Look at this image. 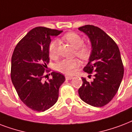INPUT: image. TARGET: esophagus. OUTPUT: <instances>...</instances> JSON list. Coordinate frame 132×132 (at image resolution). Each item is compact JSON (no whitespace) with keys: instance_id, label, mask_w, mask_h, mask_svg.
<instances>
[{"instance_id":"obj_1","label":"esophagus","mask_w":132,"mask_h":132,"mask_svg":"<svg viewBox=\"0 0 132 132\" xmlns=\"http://www.w3.org/2000/svg\"><path fill=\"white\" fill-rule=\"evenodd\" d=\"M65 77H66V79H67V80H70V79H73V77H71V76H68V75H66Z\"/></svg>"}]
</instances>
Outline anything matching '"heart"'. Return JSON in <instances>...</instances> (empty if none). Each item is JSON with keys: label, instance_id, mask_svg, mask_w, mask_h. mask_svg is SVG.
<instances>
[{"label": "heart", "instance_id": "obj_1", "mask_svg": "<svg viewBox=\"0 0 132 132\" xmlns=\"http://www.w3.org/2000/svg\"><path fill=\"white\" fill-rule=\"evenodd\" d=\"M63 39L73 46L75 49V55L81 59H88L90 55V46L84 44L82 37L77 33H67L63 37ZM58 41L52 40L48 45V54L50 58L55 59L57 57ZM78 66L76 59H63L57 62L55 65V70L61 73L71 75L74 73L75 68Z\"/></svg>", "mask_w": 132, "mask_h": 132}]
</instances>
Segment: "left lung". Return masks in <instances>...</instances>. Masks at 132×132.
<instances>
[{
    "label": "left lung",
    "mask_w": 132,
    "mask_h": 132,
    "mask_svg": "<svg viewBox=\"0 0 132 132\" xmlns=\"http://www.w3.org/2000/svg\"><path fill=\"white\" fill-rule=\"evenodd\" d=\"M78 29L88 36L91 43L92 51L84 70L94 76L92 82L82 77L83 83L78 93L84 102L101 107L113 99L122 82L124 68L119 48L113 39L96 26L86 25Z\"/></svg>",
    "instance_id": "left-lung-1"
}]
</instances>
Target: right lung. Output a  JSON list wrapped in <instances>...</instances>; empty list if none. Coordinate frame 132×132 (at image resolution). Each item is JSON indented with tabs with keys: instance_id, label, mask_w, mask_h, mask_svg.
Wrapping results in <instances>:
<instances>
[{
	"instance_id": "obj_1",
	"label": "right lung",
	"mask_w": 132,
	"mask_h": 132,
	"mask_svg": "<svg viewBox=\"0 0 132 132\" xmlns=\"http://www.w3.org/2000/svg\"><path fill=\"white\" fill-rule=\"evenodd\" d=\"M62 32V30L44 27L33 28L14 50L12 82L22 102L34 111H44L53 106L58 99L59 87L65 81L64 75L56 72L51 73L53 77L48 78V81L43 79L50 61L48 45L50 38Z\"/></svg>"
}]
</instances>
